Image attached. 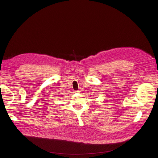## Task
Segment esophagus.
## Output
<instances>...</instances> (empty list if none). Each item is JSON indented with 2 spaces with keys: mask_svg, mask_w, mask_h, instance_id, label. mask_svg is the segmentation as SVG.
Instances as JSON below:
<instances>
[{
  "mask_svg": "<svg viewBox=\"0 0 158 158\" xmlns=\"http://www.w3.org/2000/svg\"><path fill=\"white\" fill-rule=\"evenodd\" d=\"M78 91H75V93H78Z\"/></svg>",
  "mask_w": 158,
  "mask_h": 158,
  "instance_id": "34e87169",
  "label": "esophagus"
}]
</instances>
